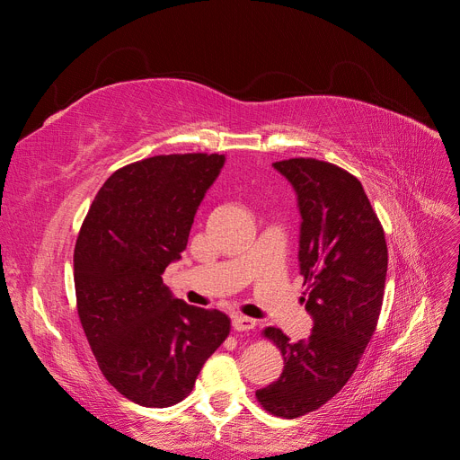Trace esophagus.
Masks as SVG:
<instances>
[{
    "mask_svg": "<svg viewBox=\"0 0 460 460\" xmlns=\"http://www.w3.org/2000/svg\"><path fill=\"white\" fill-rule=\"evenodd\" d=\"M232 326L235 332H249L253 330L257 324L253 318H247V316H234L232 318Z\"/></svg>",
    "mask_w": 460,
    "mask_h": 460,
    "instance_id": "1",
    "label": "esophagus"
}]
</instances>
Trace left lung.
I'll return each mask as SVG.
<instances>
[{"instance_id":"8db88e82","label":"left lung","mask_w":460,"mask_h":460,"mask_svg":"<svg viewBox=\"0 0 460 460\" xmlns=\"http://www.w3.org/2000/svg\"><path fill=\"white\" fill-rule=\"evenodd\" d=\"M297 193L299 270L313 316L307 340L291 343L280 328H264L284 357L280 378L257 389L264 411L282 419L313 412L351 378L378 324L387 272L384 228L363 184L318 159L272 163Z\"/></svg>"}]
</instances>
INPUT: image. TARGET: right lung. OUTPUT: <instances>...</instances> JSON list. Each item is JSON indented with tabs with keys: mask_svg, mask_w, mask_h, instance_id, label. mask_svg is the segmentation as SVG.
I'll list each match as a JSON object with an SVG mask.
<instances>
[{
	"mask_svg": "<svg viewBox=\"0 0 460 460\" xmlns=\"http://www.w3.org/2000/svg\"><path fill=\"white\" fill-rule=\"evenodd\" d=\"M225 155L174 153L111 174L75 247L80 324L120 395L164 409L190 395L230 318L176 299L161 274L188 245L193 217Z\"/></svg>",
	"mask_w": 460,
	"mask_h": 460,
	"instance_id": "1",
	"label": "right lung"
}]
</instances>
